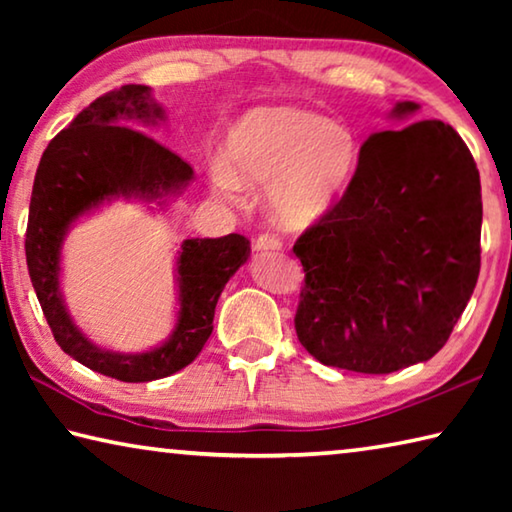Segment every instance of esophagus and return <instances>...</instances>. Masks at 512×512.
<instances>
[{"label": "esophagus", "instance_id": "esophagus-1", "mask_svg": "<svg viewBox=\"0 0 512 512\" xmlns=\"http://www.w3.org/2000/svg\"><path fill=\"white\" fill-rule=\"evenodd\" d=\"M280 248H282V241L275 235H259L255 241V250H259V253H266V250H280Z\"/></svg>", "mask_w": 512, "mask_h": 512}]
</instances>
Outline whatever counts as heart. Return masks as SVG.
<instances>
[{"mask_svg":"<svg viewBox=\"0 0 512 512\" xmlns=\"http://www.w3.org/2000/svg\"><path fill=\"white\" fill-rule=\"evenodd\" d=\"M228 167L214 164L212 189L241 203L246 187H268V207L289 230L323 221L341 201L354 169V137L311 110L257 108L228 135Z\"/></svg>","mask_w":512,"mask_h":512,"instance_id":"obj_1","label":"heart"}]
</instances>
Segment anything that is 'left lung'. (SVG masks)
<instances>
[{
  "mask_svg": "<svg viewBox=\"0 0 512 512\" xmlns=\"http://www.w3.org/2000/svg\"><path fill=\"white\" fill-rule=\"evenodd\" d=\"M418 110L397 101L388 117ZM481 219L479 169L452 126L424 119L368 137L348 192L293 246L302 348L366 375L429 361L479 280Z\"/></svg>",
  "mask_w": 512,
  "mask_h": 512,
  "instance_id": "1",
  "label": "left lung"
}]
</instances>
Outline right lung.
<instances>
[{"mask_svg":"<svg viewBox=\"0 0 512 512\" xmlns=\"http://www.w3.org/2000/svg\"><path fill=\"white\" fill-rule=\"evenodd\" d=\"M164 119L167 112L149 85H121L79 112L42 153L24 241L33 289L60 350L85 368L131 384L169 377L198 357L214 329L223 287L250 257V241L237 232L185 239L176 257V325L151 350L99 348L76 327L60 289L67 232L119 198L164 210L194 180L183 158L140 131Z\"/></svg>","mask_w":512,"mask_h":512,"instance_id":"right-lung-1","label":"right lung"}]
</instances>
